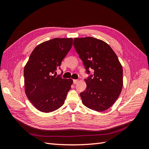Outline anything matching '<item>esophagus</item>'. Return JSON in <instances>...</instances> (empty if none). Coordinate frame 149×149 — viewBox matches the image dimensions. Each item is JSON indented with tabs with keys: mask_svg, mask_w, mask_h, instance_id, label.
<instances>
[{
	"mask_svg": "<svg viewBox=\"0 0 149 149\" xmlns=\"http://www.w3.org/2000/svg\"><path fill=\"white\" fill-rule=\"evenodd\" d=\"M78 83V79H74V80H73V83H74V84H77Z\"/></svg>",
	"mask_w": 149,
	"mask_h": 149,
	"instance_id": "1",
	"label": "esophagus"
}]
</instances>
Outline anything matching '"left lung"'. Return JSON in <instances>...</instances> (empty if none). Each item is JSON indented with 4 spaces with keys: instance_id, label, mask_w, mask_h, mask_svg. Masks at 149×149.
<instances>
[{
    "instance_id": "1",
    "label": "left lung",
    "mask_w": 149,
    "mask_h": 149,
    "mask_svg": "<svg viewBox=\"0 0 149 149\" xmlns=\"http://www.w3.org/2000/svg\"><path fill=\"white\" fill-rule=\"evenodd\" d=\"M73 45L82 60L86 72L93 76L85 79L86 88L80 93L83 104L101 112L109 109L118 100L123 86V70L111 47L93 37L74 38Z\"/></svg>"
}]
</instances>
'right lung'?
Returning <instances> with one entry per match:
<instances>
[{
    "label": "right lung",
    "mask_w": 149,
    "mask_h": 149,
    "mask_svg": "<svg viewBox=\"0 0 149 149\" xmlns=\"http://www.w3.org/2000/svg\"><path fill=\"white\" fill-rule=\"evenodd\" d=\"M72 45V38H56L39 44L31 52L24 68L25 92L38 111L48 113L64 104L73 81L53 74Z\"/></svg>",
    "instance_id": "obj_1"
}]
</instances>
